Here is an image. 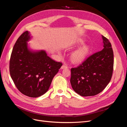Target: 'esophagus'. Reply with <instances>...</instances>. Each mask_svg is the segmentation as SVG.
<instances>
[{"instance_id":"34e87169","label":"esophagus","mask_w":127,"mask_h":127,"mask_svg":"<svg viewBox=\"0 0 127 127\" xmlns=\"http://www.w3.org/2000/svg\"><path fill=\"white\" fill-rule=\"evenodd\" d=\"M68 68V66H67V65H66V64H63L62 66H61V69H65V68Z\"/></svg>"}]
</instances>
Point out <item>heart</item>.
I'll return each instance as SVG.
<instances>
[{"label":"heart","mask_w":127,"mask_h":127,"mask_svg":"<svg viewBox=\"0 0 127 127\" xmlns=\"http://www.w3.org/2000/svg\"><path fill=\"white\" fill-rule=\"evenodd\" d=\"M88 52L89 48L87 45H84L72 53L71 56V60L75 63H81L85 59Z\"/></svg>","instance_id":"heart-1"}]
</instances>
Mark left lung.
I'll list each match as a JSON object with an SVG mask.
<instances>
[{"instance_id":"obj_1","label":"left lung","mask_w":127,"mask_h":127,"mask_svg":"<svg viewBox=\"0 0 127 127\" xmlns=\"http://www.w3.org/2000/svg\"><path fill=\"white\" fill-rule=\"evenodd\" d=\"M104 48L92 55L78 66L71 69L70 83L82 96L101 93L109 83L113 70V51L106 37L102 35Z\"/></svg>"}]
</instances>
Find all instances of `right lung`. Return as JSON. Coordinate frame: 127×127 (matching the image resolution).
<instances>
[{
	"instance_id": "add662e5",
	"label": "right lung",
	"mask_w": 127,
	"mask_h": 127,
	"mask_svg": "<svg viewBox=\"0 0 127 127\" xmlns=\"http://www.w3.org/2000/svg\"><path fill=\"white\" fill-rule=\"evenodd\" d=\"M29 32L25 31L15 43L9 61V72L18 91L37 97L48 91L63 64L48 57L44 51L33 52L28 49Z\"/></svg>"
}]
</instances>
